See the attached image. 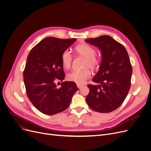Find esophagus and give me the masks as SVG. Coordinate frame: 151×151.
Listing matches in <instances>:
<instances>
[{
  "instance_id": "34e87169",
  "label": "esophagus",
  "mask_w": 151,
  "mask_h": 151,
  "mask_svg": "<svg viewBox=\"0 0 151 151\" xmlns=\"http://www.w3.org/2000/svg\"><path fill=\"white\" fill-rule=\"evenodd\" d=\"M77 87H78V88L79 89H80V88H82V87H83V85H81V84H77Z\"/></svg>"
}]
</instances>
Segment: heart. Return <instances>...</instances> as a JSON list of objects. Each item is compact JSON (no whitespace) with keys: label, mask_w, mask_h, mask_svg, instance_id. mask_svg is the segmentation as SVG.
Masks as SVG:
<instances>
[{"label":"heart","mask_w":151,"mask_h":151,"mask_svg":"<svg viewBox=\"0 0 151 151\" xmlns=\"http://www.w3.org/2000/svg\"><path fill=\"white\" fill-rule=\"evenodd\" d=\"M75 52L80 56L85 58L84 67L86 68L83 70H74L69 73L67 76V80L70 81L74 82L78 84H82L85 83L86 80L90 78L91 75V70L88 68L96 69L100 63V59L96 55V51L91 45L82 43L76 46L75 48ZM72 55L68 50L63 51L61 55V61L62 65L66 69H68L72 62Z\"/></svg>","instance_id":"1"}]
</instances>
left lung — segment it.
<instances>
[{"mask_svg": "<svg viewBox=\"0 0 151 151\" xmlns=\"http://www.w3.org/2000/svg\"><path fill=\"white\" fill-rule=\"evenodd\" d=\"M85 41L98 47L101 53L99 70L92 79L99 85H88L86 102L96 111L111 112L122 105L130 88L132 67L129 54L122 45L108 35Z\"/></svg>", "mask_w": 151, "mask_h": 151, "instance_id": "obj_1", "label": "left lung"}]
</instances>
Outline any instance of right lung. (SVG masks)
Here are the masks:
<instances>
[{"mask_svg": "<svg viewBox=\"0 0 151 151\" xmlns=\"http://www.w3.org/2000/svg\"><path fill=\"white\" fill-rule=\"evenodd\" d=\"M76 38L46 37L32 49L23 72L27 96L42 113L53 115L65 111L78 88L75 83L64 81L60 88L56 82L64 80L61 55Z\"/></svg>", "mask_w": 151, "mask_h": 151, "instance_id": "1", "label": "right lung"}]
</instances>
